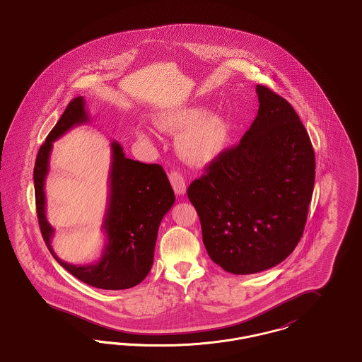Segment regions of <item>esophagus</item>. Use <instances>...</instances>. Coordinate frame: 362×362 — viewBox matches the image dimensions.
I'll return each mask as SVG.
<instances>
[{"label": "esophagus", "mask_w": 362, "mask_h": 362, "mask_svg": "<svg viewBox=\"0 0 362 362\" xmlns=\"http://www.w3.org/2000/svg\"><path fill=\"white\" fill-rule=\"evenodd\" d=\"M170 182L173 185V191L177 195H185L186 194V180L183 177V175L177 171H173L170 173Z\"/></svg>", "instance_id": "obj_1"}]
</instances>
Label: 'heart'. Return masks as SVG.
Wrapping results in <instances>:
<instances>
[{"mask_svg":"<svg viewBox=\"0 0 362 362\" xmlns=\"http://www.w3.org/2000/svg\"><path fill=\"white\" fill-rule=\"evenodd\" d=\"M156 124L170 133L183 130L177 137L180 155L194 164L211 161L224 152L229 137L230 124L223 114L207 112L201 105H185L160 111ZM138 137L148 139V133L138 130Z\"/></svg>","mask_w":362,"mask_h":362,"instance_id":"heart-1","label":"heart"}]
</instances>
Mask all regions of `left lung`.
I'll return each mask as SVG.
<instances>
[{"label": "left lung", "instance_id": "8db88e82", "mask_svg": "<svg viewBox=\"0 0 362 362\" xmlns=\"http://www.w3.org/2000/svg\"><path fill=\"white\" fill-rule=\"evenodd\" d=\"M257 95L258 115L240 144L187 189L209 257L232 274H255L292 254L315 185V152L294 108L267 86Z\"/></svg>", "mask_w": 362, "mask_h": 362}]
</instances>
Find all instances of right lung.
Wrapping results in <instances>:
<instances>
[{
	"label": "right lung",
	"instance_id": "right-lung-1",
	"mask_svg": "<svg viewBox=\"0 0 362 362\" xmlns=\"http://www.w3.org/2000/svg\"><path fill=\"white\" fill-rule=\"evenodd\" d=\"M88 121L84 98L78 96L68 104L40 146L34 168L37 221L49 251L71 276L99 289H129L142 282L152 269L158 226L173 207L175 194L161 165L127 158L119 142L112 141L108 202L102 225L107 241L102 257L96 263L86 266H76L58 258L52 247L54 228L46 218L45 194L52 142L74 126Z\"/></svg>",
	"mask_w": 362,
	"mask_h": 362
}]
</instances>
